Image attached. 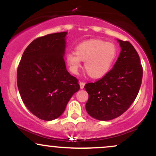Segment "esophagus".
<instances>
[{
    "label": "esophagus",
    "mask_w": 156,
    "mask_h": 156,
    "mask_svg": "<svg viewBox=\"0 0 156 156\" xmlns=\"http://www.w3.org/2000/svg\"><path fill=\"white\" fill-rule=\"evenodd\" d=\"M79 85H80V88L82 89L84 88V86H85V83H84V82H80Z\"/></svg>",
    "instance_id": "34e87169"
}]
</instances>
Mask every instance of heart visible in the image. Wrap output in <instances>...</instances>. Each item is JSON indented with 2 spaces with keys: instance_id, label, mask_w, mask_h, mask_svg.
<instances>
[{
  "instance_id": "obj_1",
  "label": "heart",
  "mask_w": 156,
  "mask_h": 156,
  "mask_svg": "<svg viewBox=\"0 0 156 156\" xmlns=\"http://www.w3.org/2000/svg\"><path fill=\"white\" fill-rule=\"evenodd\" d=\"M117 48L112 42L92 39L80 42L76 52L66 54V62L70 72L77 75L84 61V67L93 78H101L110 72L117 59Z\"/></svg>"
}]
</instances>
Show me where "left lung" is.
Wrapping results in <instances>:
<instances>
[{
    "mask_svg": "<svg viewBox=\"0 0 156 156\" xmlns=\"http://www.w3.org/2000/svg\"><path fill=\"white\" fill-rule=\"evenodd\" d=\"M117 40L121 51L114 67L101 80L84 87L89 94L86 110L98 120L122 115L135 101L141 84L143 70L139 54L129 42Z\"/></svg>",
    "mask_w": 156,
    "mask_h": 156,
    "instance_id": "8db88e82",
    "label": "left lung"
}]
</instances>
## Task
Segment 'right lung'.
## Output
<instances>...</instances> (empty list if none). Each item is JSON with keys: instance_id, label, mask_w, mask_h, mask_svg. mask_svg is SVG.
Returning <instances> with one entry per match:
<instances>
[{"instance_id": "add662e5", "label": "right lung", "mask_w": 156, "mask_h": 156, "mask_svg": "<svg viewBox=\"0 0 156 156\" xmlns=\"http://www.w3.org/2000/svg\"><path fill=\"white\" fill-rule=\"evenodd\" d=\"M67 34L60 32L34 39L25 50L17 68V87L23 103L43 120L59 117L80 89L64 59Z\"/></svg>"}]
</instances>
